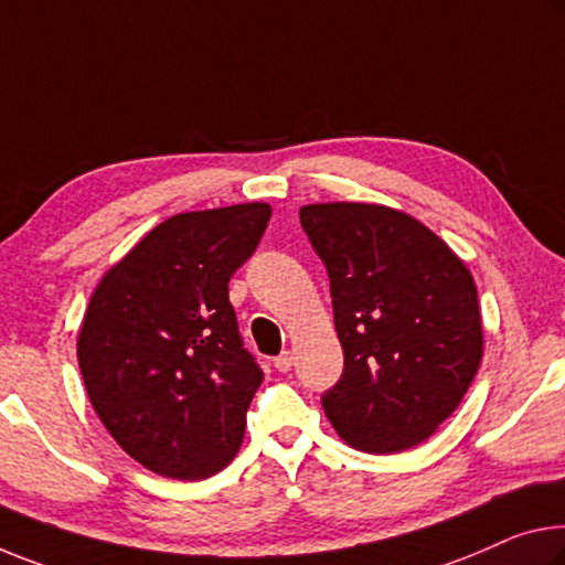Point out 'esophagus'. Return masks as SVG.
Masks as SVG:
<instances>
[{
	"instance_id": "34e87169",
	"label": "esophagus",
	"mask_w": 565,
	"mask_h": 565,
	"mask_svg": "<svg viewBox=\"0 0 565 565\" xmlns=\"http://www.w3.org/2000/svg\"><path fill=\"white\" fill-rule=\"evenodd\" d=\"M291 364H294V354L291 352H281L279 356H274V366L279 372H289Z\"/></svg>"
}]
</instances>
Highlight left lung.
<instances>
[{
  "mask_svg": "<svg viewBox=\"0 0 565 565\" xmlns=\"http://www.w3.org/2000/svg\"><path fill=\"white\" fill-rule=\"evenodd\" d=\"M301 226L329 274L344 374L321 405L342 440L392 455L427 440L482 360L478 289L423 221L382 203H309Z\"/></svg>",
  "mask_w": 565,
  "mask_h": 565,
  "instance_id": "obj_1",
  "label": "left lung"
}]
</instances>
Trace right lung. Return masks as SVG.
<instances>
[{"instance_id": "1", "label": "right lung", "mask_w": 565, "mask_h": 565, "mask_svg": "<svg viewBox=\"0 0 565 565\" xmlns=\"http://www.w3.org/2000/svg\"><path fill=\"white\" fill-rule=\"evenodd\" d=\"M268 203L158 223L97 281L77 331L85 392L142 468L205 480L236 458L264 372L241 344L228 281L254 254Z\"/></svg>"}]
</instances>
